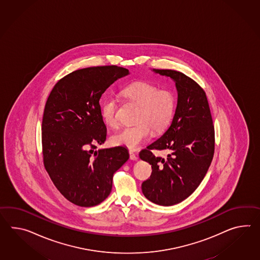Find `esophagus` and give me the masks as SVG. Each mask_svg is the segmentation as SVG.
Masks as SVG:
<instances>
[{
    "mask_svg": "<svg viewBox=\"0 0 260 260\" xmlns=\"http://www.w3.org/2000/svg\"><path fill=\"white\" fill-rule=\"evenodd\" d=\"M128 154H129V158H131V159H133V160H136V159L138 158L137 155H136L135 153L133 152V151H132V150L128 152Z\"/></svg>",
    "mask_w": 260,
    "mask_h": 260,
    "instance_id": "esophagus-1",
    "label": "esophagus"
}]
</instances>
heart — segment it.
Wrapping results in <instances>:
<instances>
[{
    "label": "heart",
    "mask_w": 260,
    "mask_h": 260,
    "mask_svg": "<svg viewBox=\"0 0 260 260\" xmlns=\"http://www.w3.org/2000/svg\"><path fill=\"white\" fill-rule=\"evenodd\" d=\"M122 94L131 103L138 106L134 123L112 136L114 146H125L135 150L151 134L164 133L176 112L177 99L169 89H158L157 85L146 82H134L122 90ZM119 102L114 96H107L102 102L101 114L109 127H116L118 121Z\"/></svg>",
    "instance_id": "heart-1"
}]
</instances>
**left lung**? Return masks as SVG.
Here are the masks:
<instances>
[{
    "instance_id": "8db88e82",
    "label": "left lung",
    "mask_w": 260,
    "mask_h": 260,
    "mask_svg": "<svg viewBox=\"0 0 260 260\" xmlns=\"http://www.w3.org/2000/svg\"><path fill=\"white\" fill-rule=\"evenodd\" d=\"M153 70L176 82L177 105L169 128L140 152L141 159L152 167L142 191L151 202L173 206L190 197L209 170L215 147L214 125L206 92L196 81L176 70ZM152 150L169 154L156 156Z\"/></svg>"
}]
</instances>
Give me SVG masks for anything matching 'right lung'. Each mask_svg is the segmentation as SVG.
<instances>
[{"label": "right lung", "mask_w": 260, "mask_h": 260, "mask_svg": "<svg viewBox=\"0 0 260 260\" xmlns=\"http://www.w3.org/2000/svg\"><path fill=\"white\" fill-rule=\"evenodd\" d=\"M127 74L128 70L117 66L75 70L55 83L46 102L41 127L45 169L57 190L77 206L104 201L114 173L128 159L124 146L95 150L107 135L100 100Z\"/></svg>", "instance_id": "right-lung-1"}]
</instances>
